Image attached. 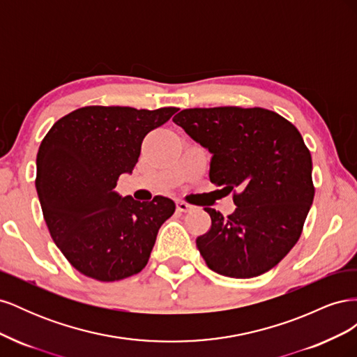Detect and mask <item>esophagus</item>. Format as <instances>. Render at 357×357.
<instances>
[{
  "instance_id": "1",
  "label": "esophagus",
  "mask_w": 357,
  "mask_h": 357,
  "mask_svg": "<svg viewBox=\"0 0 357 357\" xmlns=\"http://www.w3.org/2000/svg\"><path fill=\"white\" fill-rule=\"evenodd\" d=\"M193 207L190 204H188V202H185V201H177V210L178 211H181V213H188V211H190Z\"/></svg>"
}]
</instances>
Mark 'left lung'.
Wrapping results in <instances>:
<instances>
[{"label": "left lung", "mask_w": 357, "mask_h": 357, "mask_svg": "<svg viewBox=\"0 0 357 357\" xmlns=\"http://www.w3.org/2000/svg\"><path fill=\"white\" fill-rule=\"evenodd\" d=\"M172 122L213 155L210 181L234 192L236 208L228 218L204 208L211 228L197 247L205 264L232 278L269 271L299 240L314 198L311 155L299 131L261 107L186 109Z\"/></svg>", "instance_id": "1"}]
</instances>
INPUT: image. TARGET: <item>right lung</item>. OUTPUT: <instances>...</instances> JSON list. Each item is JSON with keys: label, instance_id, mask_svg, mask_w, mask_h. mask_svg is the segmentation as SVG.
I'll list each match as a JSON object with an SVG mask.
<instances>
[{"label": "right lung", "instance_id": "right-lung-1", "mask_svg": "<svg viewBox=\"0 0 357 357\" xmlns=\"http://www.w3.org/2000/svg\"><path fill=\"white\" fill-rule=\"evenodd\" d=\"M177 110L82 107L43 138L36 178L43 215L53 241L83 275L117 282L147 265L176 204L165 197L139 202L114 188L132 172L144 137Z\"/></svg>", "mask_w": 357, "mask_h": 357}]
</instances>
